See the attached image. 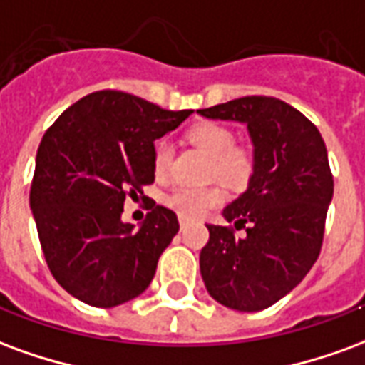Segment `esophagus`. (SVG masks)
I'll list each match as a JSON object with an SVG mask.
<instances>
[{
  "instance_id": "obj_1",
  "label": "esophagus",
  "mask_w": 365,
  "mask_h": 365,
  "mask_svg": "<svg viewBox=\"0 0 365 365\" xmlns=\"http://www.w3.org/2000/svg\"><path fill=\"white\" fill-rule=\"evenodd\" d=\"M185 227H187V221H185V219H180V229H185Z\"/></svg>"
}]
</instances>
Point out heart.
<instances>
[{
	"mask_svg": "<svg viewBox=\"0 0 365 365\" xmlns=\"http://www.w3.org/2000/svg\"><path fill=\"white\" fill-rule=\"evenodd\" d=\"M187 138L197 148L211 156L209 178H219L230 185L248 182L254 170V152L246 146L235 144L232 128L215 120H203L187 130ZM172 164V144L166 138H158L152 148V168L154 174L164 175ZM222 201V191L217 185L191 187L178 185L166 193L164 203L183 219H197Z\"/></svg>",
	"mask_w": 365,
	"mask_h": 365,
	"instance_id": "obj_1",
	"label": "heart"
}]
</instances>
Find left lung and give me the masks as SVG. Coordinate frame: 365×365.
<instances>
[{
    "label": "left lung",
    "instance_id": "1",
    "mask_svg": "<svg viewBox=\"0 0 365 365\" xmlns=\"http://www.w3.org/2000/svg\"><path fill=\"white\" fill-rule=\"evenodd\" d=\"M197 113L246 123L254 144L248 190L222 211L246 235L207 225L209 242L199 256L203 282L229 309H268L301 283L321 254L334 191L327 146L303 113L275 97H238Z\"/></svg>",
    "mask_w": 365,
    "mask_h": 365
}]
</instances>
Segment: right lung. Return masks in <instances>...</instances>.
I'll use <instances>...</instances> for the list:
<instances>
[{
	"label": "right lung",
	"mask_w": 365,
	"mask_h": 365,
	"mask_svg": "<svg viewBox=\"0 0 365 365\" xmlns=\"http://www.w3.org/2000/svg\"><path fill=\"white\" fill-rule=\"evenodd\" d=\"M191 113L101 90L68 107L44 133L29 201L46 266L70 295L109 309L150 285L180 222L172 209L156 205L135 230L120 221L123 205L154 182V140Z\"/></svg>",
	"instance_id": "add662e5"
}]
</instances>
